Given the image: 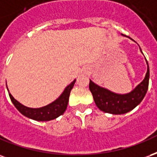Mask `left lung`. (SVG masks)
Returning <instances> with one entry per match:
<instances>
[{"mask_svg":"<svg viewBox=\"0 0 157 157\" xmlns=\"http://www.w3.org/2000/svg\"><path fill=\"white\" fill-rule=\"evenodd\" d=\"M140 52H142V51L140 50ZM146 64L147 71L144 79L132 91L124 94L112 92L105 88L99 86L92 80H90V90L92 93L97 107L105 113L123 115L130 112L140 105L146 95L149 85L150 69L147 61Z\"/></svg>","mask_w":157,"mask_h":157,"instance_id":"1","label":"left lung"}]
</instances>
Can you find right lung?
Segmentation results:
<instances>
[{
    "mask_svg": "<svg viewBox=\"0 0 157 157\" xmlns=\"http://www.w3.org/2000/svg\"><path fill=\"white\" fill-rule=\"evenodd\" d=\"M75 82H76V79H74L70 84H68L64 89L63 92L62 93L61 95L59 96L56 100L46 106L41 107V108H29V107L21 105L17 99H15L14 97L9 93L7 86L6 88H7L11 102L13 103L15 107L17 109V110L21 114H22L24 116L34 120V121H48L54 120L64 113L67 109L71 90L73 89Z\"/></svg>",
    "mask_w": 157,
    "mask_h": 157,
    "instance_id": "1",
    "label": "right lung"
}]
</instances>
